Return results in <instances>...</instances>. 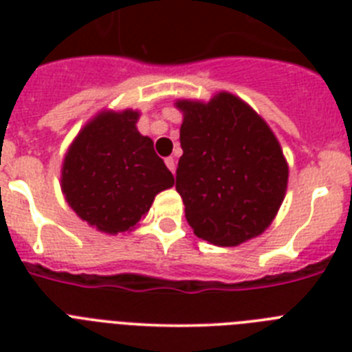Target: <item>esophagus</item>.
Returning <instances> with one entry per match:
<instances>
[{
	"instance_id": "obj_1",
	"label": "esophagus",
	"mask_w": 352,
	"mask_h": 352,
	"mask_svg": "<svg viewBox=\"0 0 352 352\" xmlns=\"http://www.w3.org/2000/svg\"><path fill=\"white\" fill-rule=\"evenodd\" d=\"M166 166H168V168H170L171 173H175L177 164H175V159H173V157H168V159H166Z\"/></svg>"
}]
</instances>
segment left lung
<instances>
[{"mask_svg": "<svg viewBox=\"0 0 352 352\" xmlns=\"http://www.w3.org/2000/svg\"><path fill=\"white\" fill-rule=\"evenodd\" d=\"M182 111L177 192L201 239L237 246L267 230L283 203L289 166L272 129L248 104L219 93L179 100Z\"/></svg>", "mask_w": 352, "mask_h": 352, "instance_id": "obj_1", "label": "left lung"}]
</instances>
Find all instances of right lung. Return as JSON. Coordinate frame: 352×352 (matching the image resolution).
Here are the masks:
<instances>
[{"label": "right lung", "instance_id": "obj_1", "mask_svg": "<svg viewBox=\"0 0 352 352\" xmlns=\"http://www.w3.org/2000/svg\"><path fill=\"white\" fill-rule=\"evenodd\" d=\"M138 111H102L78 133L62 166L74 214L106 234L133 230L173 175L137 129Z\"/></svg>", "mask_w": 352, "mask_h": 352}]
</instances>
